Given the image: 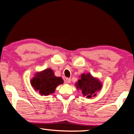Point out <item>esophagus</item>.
Returning <instances> with one entry per match:
<instances>
[{
  "label": "esophagus",
  "mask_w": 134,
  "mask_h": 134,
  "mask_svg": "<svg viewBox=\"0 0 134 134\" xmlns=\"http://www.w3.org/2000/svg\"><path fill=\"white\" fill-rule=\"evenodd\" d=\"M71 82V79H69V78H66L65 80V83H70Z\"/></svg>",
  "instance_id": "esophagus-1"
}]
</instances>
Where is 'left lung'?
I'll use <instances>...</instances> for the list:
<instances>
[{
    "label": "left lung",
    "instance_id": "8db88e82",
    "mask_svg": "<svg viewBox=\"0 0 134 134\" xmlns=\"http://www.w3.org/2000/svg\"><path fill=\"white\" fill-rule=\"evenodd\" d=\"M76 88L81 91L82 96L87 98H91L97 95V92L100 90L103 84L99 79L94 77L90 73L82 74L80 79L75 84Z\"/></svg>",
    "mask_w": 134,
    "mask_h": 134
}]
</instances>
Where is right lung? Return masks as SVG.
Returning a JSON list of instances; mask_svg holds the SVG:
<instances>
[{
    "label": "right lung",
    "mask_w": 134,
    "mask_h": 134,
    "mask_svg": "<svg viewBox=\"0 0 134 134\" xmlns=\"http://www.w3.org/2000/svg\"><path fill=\"white\" fill-rule=\"evenodd\" d=\"M63 82L62 78L55 76L51 69L37 72L30 80L31 85L34 89L39 92L40 96H44L54 93L55 88Z\"/></svg>",
    "instance_id": "1"
}]
</instances>
